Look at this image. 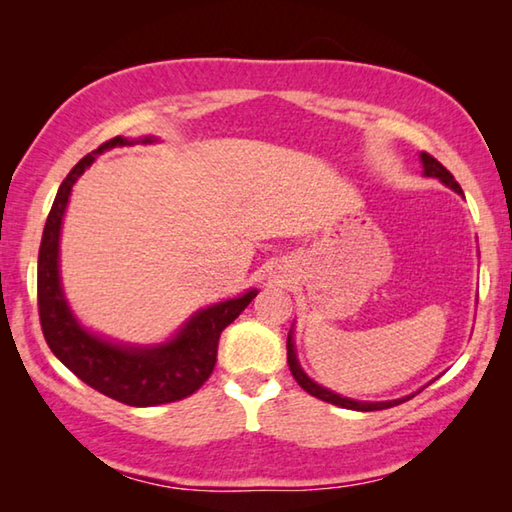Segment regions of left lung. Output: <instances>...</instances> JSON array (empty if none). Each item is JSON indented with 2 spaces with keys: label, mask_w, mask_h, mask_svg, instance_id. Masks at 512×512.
I'll return each mask as SVG.
<instances>
[{
  "label": "left lung",
  "mask_w": 512,
  "mask_h": 512,
  "mask_svg": "<svg viewBox=\"0 0 512 512\" xmlns=\"http://www.w3.org/2000/svg\"><path fill=\"white\" fill-rule=\"evenodd\" d=\"M420 160H422V167H424V176L438 178L440 183H445L447 187H452L454 192L463 194L461 185L456 183L452 173H449V171L443 167V164H440L436 158H433V155L422 153ZM287 361H289V370H291L293 379H296L298 384H300L302 388H305V391H307L309 395H314V397H318V400L329 402V404L343 406V409H352V411H381V409H391V406L402 404V402L411 400V397H413V395H409V397H402V400H393V402H357V400H350V397H341V395H336V393H332V391H327V388L318 386L314 379H309V377L305 375V370L300 368L298 357H296V348H293V336H291V334H289V339H287Z\"/></svg>",
  "instance_id": "obj_1"
}]
</instances>
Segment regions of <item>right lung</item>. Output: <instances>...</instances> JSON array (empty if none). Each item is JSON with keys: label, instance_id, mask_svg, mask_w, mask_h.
I'll return each instance as SVG.
<instances>
[{"label": "right lung", "instance_id": "obj_1", "mask_svg": "<svg viewBox=\"0 0 512 512\" xmlns=\"http://www.w3.org/2000/svg\"><path fill=\"white\" fill-rule=\"evenodd\" d=\"M144 144L153 142L144 137ZM133 144L112 137L97 151L85 155L58 187L56 201L47 216L38 253V311L45 341L51 352L94 391L128 406H155L183 400L210 379L221 332L244 311L257 289L239 298L219 302L196 314L180 327L171 341L149 348L110 343L81 327L67 307L58 273V244L63 214L72 187L101 151Z\"/></svg>", "mask_w": 512, "mask_h": 512}]
</instances>
